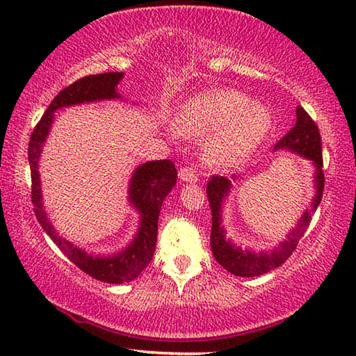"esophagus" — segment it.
Here are the masks:
<instances>
[{
    "mask_svg": "<svg viewBox=\"0 0 356 356\" xmlns=\"http://www.w3.org/2000/svg\"><path fill=\"white\" fill-rule=\"evenodd\" d=\"M179 179L182 180V182H186V184H191V182H197V179H200V176H197L196 171H193L191 168H182V170L179 171Z\"/></svg>",
    "mask_w": 356,
    "mask_h": 356,
    "instance_id": "34e87169",
    "label": "esophagus"
}]
</instances>
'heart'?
Wrapping results in <instances>:
<instances>
[{"instance_id": "obj_1", "label": "heart", "mask_w": 356, "mask_h": 356, "mask_svg": "<svg viewBox=\"0 0 356 356\" xmlns=\"http://www.w3.org/2000/svg\"><path fill=\"white\" fill-rule=\"evenodd\" d=\"M179 131L210 135L204 143L209 163L231 168L243 163L270 131V116L237 91H210L186 100L176 118ZM177 135V130H172Z\"/></svg>"}]
</instances>
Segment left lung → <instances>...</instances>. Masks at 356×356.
Listing matches in <instances>:
<instances>
[{
	"instance_id": "8db88e82",
	"label": "left lung",
	"mask_w": 356,
	"mask_h": 356,
	"mask_svg": "<svg viewBox=\"0 0 356 356\" xmlns=\"http://www.w3.org/2000/svg\"><path fill=\"white\" fill-rule=\"evenodd\" d=\"M297 120L293 129L276 143L275 150H287V152L301 156V159L311 161L314 166V188L316 193L312 196L311 207L305 210L300 216L297 225L287 232V237L268 251H254L251 248H242L234 243L231 238L226 237V227L222 225V209L227 201L229 195L234 188L232 182H242V176H232L229 180L226 177L215 176L209 180L207 197L210 209H212V234H210V245H212L213 257L222 268L242 278H251V276H261L270 270L278 268L281 264L287 261L292 251L297 248L300 238L305 236L308 229L312 215L322 201L323 193V171H322V141L318 135V129L314 120L309 118L300 105L295 110Z\"/></svg>"
}]
</instances>
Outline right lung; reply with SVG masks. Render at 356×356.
I'll return each mask as SVG.
<instances>
[{"label":"right lung","mask_w":356,"mask_h":356,"mask_svg":"<svg viewBox=\"0 0 356 356\" xmlns=\"http://www.w3.org/2000/svg\"><path fill=\"white\" fill-rule=\"evenodd\" d=\"M122 78L124 72L89 75L63 89L47 108L40 122L35 125L28 147L35 218L58 248L78 268L95 280L108 282V284H122V282L135 280L149 265L155 251L161 204L176 185V166L170 160H155L146 161L135 168L129 182L127 200L140 215L136 234L130 240V243L120 251L113 252V254H94V252L83 250L69 242L67 238L59 236L55 226L48 220L44 207V196H42L39 160L58 110L83 104H94V102L124 100L122 95L118 92V84Z\"/></svg>","instance_id":"add662e5"}]
</instances>
